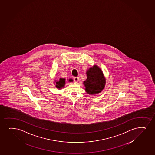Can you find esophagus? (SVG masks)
Listing matches in <instances>:
<instances>
[{"instance_id": "1", "label": "esophagus", "mask_w": 155, "mask_h": 155, "mask_svg": "<svg viewBox=\"0 0 155 155\" xmlns=\"http://www.w3.org/2000/svg\"><path fill=\"white\" fill-rule=\"evenodd\" d=\"M74 82H76V83L78 82L79 77H74Z\"/></svg>"}]
</instances>
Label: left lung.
Here are the masks:
<instances>
[{
	"label": "left lung",
	"instance_id": "1",
	"mask_svg": "<svg viewBox=\"0 0 155 155\" xmlns=\"http://www.w3.org/2000/svg\"><path fill=\"white\" fill-rule=\"evenodd\" d=\"M87 78L84 81L85 90L88 94L94 95L100 93L104 89L106 79L102 69L94 65L86 71Z\"/></svg>",
	"mask_w": 155,
	"mask_h": 155
}]
</instances>
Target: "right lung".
<instances>
[{
    "instance_id": "obj_1",
    "label": "right lung",
    "mask_w": 155,
    "mask_h": 155,
    "mask_svg": "<svg viewBox=\"0 0 155 155\" xmlns=\"http://www.w3.org/2000/svg\"><path fill=\"white\" fill-rule=\"evenodd\" d=\"M68 81L69 82H73V80L71 79H69ZM54 84H55V87L58 89H62L63 87H64V86L65 85V79L62 78H60L59 79L58 81H56L55 80Z\"/></svg>"
}]
</instances>
